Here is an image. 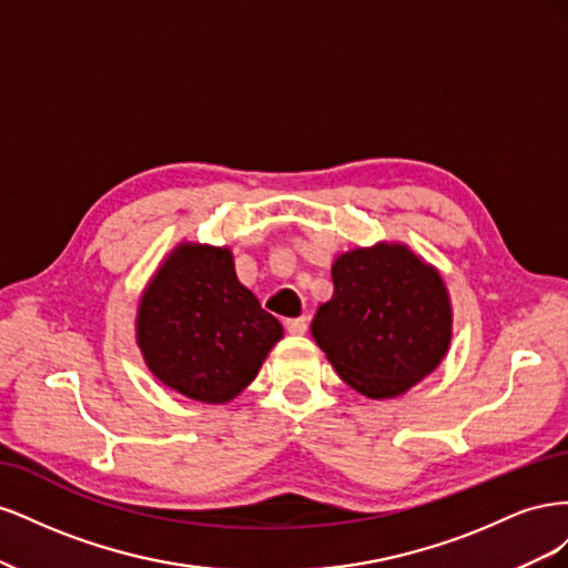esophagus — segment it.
I'll return each mask as SVG.
<instances>
[{
  "mask_svg": "<svg viewBox=\"0 0 568 568\" xmlns=\"http://www.w3.org/2000/svg\"><path fill=\"white\" fill-rule=\"evenodd\" d=\"M286 332L294 334V336H303L307 332V320L305 317H294V320H286Z\"/></svg>",
  "mask_w": 568,
  "mask_h": 568,
  "instance_id": "1",
  "label": "esophagus"
}]
</instances>
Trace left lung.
Segmentation results:
<instances>
[{
    "label": "left lung",
    "instance_id": "left-lung-1",
    "mask_svg": "<svg viewBox=\"0 0 568 568\" xmlns=\"http://www.w3.org/2000/svg\"><path fill=\"white\" fill-rule=\"evenodd\" d=\"M332 298L311 332L336 374L372 400L398 398L448 355L453 303L440 272L407 244L379 242L334 257Z\"/></svg>",
    "mask_w": 568,
    "mask_h": 568
}]
</instances>
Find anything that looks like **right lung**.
Masks as SVG:
<instances>
[{"label": "right lung", "instance_id": "right-lung-1", "mask_svg": "<svg viewBox=\"0 0 568 568\" xmlns=\"http://www.w3.org/2000/svg\"><path fill=\"white\" fill-rule=\"evenodd\" d=\"M134 336L163 386L225 405L255 379L284 329L239 282L230 246L180 242L142 291Z\"/></svg>", "mask_w": 568, "mask_h": 568}]
</instances>
